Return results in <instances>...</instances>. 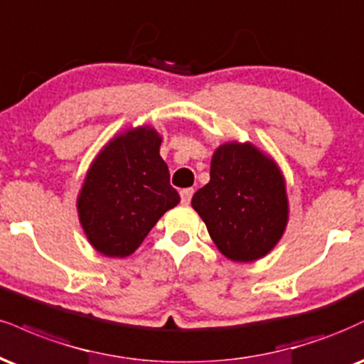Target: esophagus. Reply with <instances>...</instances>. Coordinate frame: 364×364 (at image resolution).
I'll return each instance as SVG.
<instances>
[{"instance_id": "esophagus-1", "label": "esophagus", "mask_w": 364, "mask_h": 364, "mask_svg": "<svg viewBox=\"0 0 364 364\" xmlns=\"http://www.w3.org/2000/svg\"><path fill=\"white\" fill-rule=\"evenodd\" d=\"M193 193H195L193 188H185V190H181V193H179V195H181V201H183V203H185V205L190 203L191 196H193Z\"/></svg>"}]
</instances>
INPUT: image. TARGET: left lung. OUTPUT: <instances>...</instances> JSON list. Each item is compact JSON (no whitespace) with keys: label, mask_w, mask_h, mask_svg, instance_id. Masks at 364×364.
Wrapping results in <instances>:
<instances>
[{"label":"left lung","mask_w":364,"mask_h":364,"mask_svg":"<svg viewBox=\"0 0 364 364\" xmlns=\"http://www.w3.org/2000/svg\"><path fill=\"white\" fill-rule=\"evenodd\" d=\"M210 237L232 261L266 256L288 222L284 179L273 159L252 144L227 142L215 151L210 181L191 198Z\"/></svg>","instance_id":"1"}]
</instances>
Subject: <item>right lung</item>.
<instances>
[{
  "mask_svg": "<svg viewBox=\"0 0 364 364\" xmlns=\"http://www.w3.org/2000/svg\"><path fill=\"white\" fill-rule=\"evenodd\" d=\"M159 146L154 129L137 127L112 139L87 171L77 212L87 240L105 256L132 254L179 203Z\"/></svg>",
  "mask_w": 364,
  "mask_h": 364,
  "instance_id": "obj_1",
  "label": "right lung"
}]
</instances>
